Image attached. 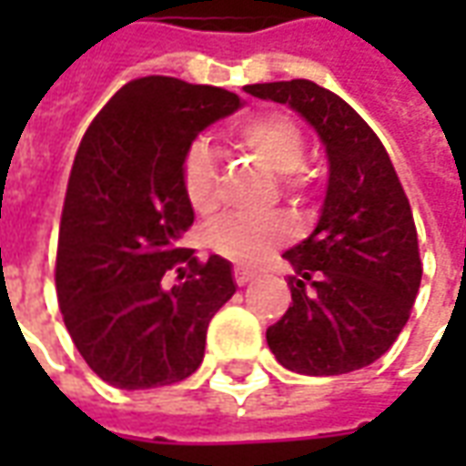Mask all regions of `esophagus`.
Instances as JSON below:
<instances>
[{
  "label": "esophagus",
  "mask_w": 466,
  "mask_h": 466,
  "mask_svg": "<svg viewBox=\"0 0 466 466\" xmlns=\"http://www.w3.org/2000/svg\"><path fill=\"white\" fill-rule=\"evenodd\" d=\"M254 279V272H249V269H242V267H237L234 269V282L239 284V287H244L247 282H252Z\"/></svg>",
  "instance_id": "1"
}]
</instances>
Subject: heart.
<instances>
[{
  "instance_id": "heart-1",
  "label": "heart",
  "mask_w": 466,
  "mask_h": 466,
  "mask_svg": "<svg viewBox=\"0 0 466 466\" xmlns=\"http://www.w3.org/2000/svg\"><path fill=\"white\" fill-rule=\"evenodd\" d=\"M237 139L257 162L274 177H279L284 192H299L302 169L307 157V144L299 127L284 115H257L237 129ZM182 189L187 202L197 214H209L219 199L217 184V162L212 147L207 142H194L187 149L182 164ZM289 222L282 217L264 219H222L207 229V244L237 264H259L277 244L289 239Z\"/></svg>"
}]
</instances>
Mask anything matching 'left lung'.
I'll use <instances>...</instances> for the list:
<instances>
[{"instance_id":"left-lung-1","label":"left lung","mask_w":466,"mask_h":466,"mask_svg":"<svg viewBox=\"0 0 466 466\" xmlns=\"http://www.w3.org/2000/svg\"><path fill=\"white\" fill-rule=\"evenodd\" d=\"M287 105L324 144L329 179L314 232L284 252L292 307L267 329L287 370L334 377L397 342L421 282L407 194L380 137L344 99L309 79L244 86Z\"/></svg>"}]
</instances>
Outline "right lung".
Segmentation results:
<instances>
[{
    "label": "right lung",
    "mask_w": 466,
    "mask_h": 466,
    "mask_svg": "<svg viewBox=\"0 0 466 466\" xmlns=\"http://www.w3.org/2000/svg\"><path fill=\"white\" fill-rule=\"evenodd\" d=\"M242 106L219 86L142 76L82 137L59 224L56 297L75 347L112 387L152 390L194 374L209 319L237 292L232 262H197L179 239L194 222L187 149ZM177 263L190 277L167 290L161 277Z\"/></svg>",
    "instance_id": "obj_1"
}]
</instances>
